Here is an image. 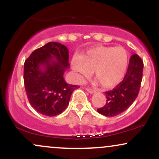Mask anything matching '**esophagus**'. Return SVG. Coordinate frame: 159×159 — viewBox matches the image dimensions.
<instances>
[{
  "mask_svg": "<svg viewBox=\"0 0 159 159\" xmlns=\"http://www.w3.org/2000/svg\"><path fill=\"white\" fill-rule=\"evenodd\" d=\"M86 90L87 91V92L88 93H94L95 92H96V91H95L93 89H92V88H86Z\"/></svg>",
  "mask_w": 159,
  "mask_h": 159,
  "instance_id": "obj_1",
  "label": "esophagus"
}]
</instances>
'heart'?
<instances>
[{"label": "heart", "instance_id": "b5f03b06", "mask_svg": "<svg viewBox=\"0 0 159 159\" xmlns=\"http://www.w3.org/2000/svg\"><path fill=\"white\" fill-rule=\"evenodd\" d=\"M129 57L123 47L96 46L87 50L80 57L72 60V69L79 78L94 77L105 89L116 87L123 80L127 72Z\"/></svg>", "mask_w": 159, "mask_h": 159}]
</instances>
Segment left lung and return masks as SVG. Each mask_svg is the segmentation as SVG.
Masks as SVG:
<instances>
[{"mask_svg": "<svg viewBox=\"0 0 159 159\" xmlns=\"http://www.w3.org/2000/svg\"><path fill=\"white\" fill-rule=\"evenodd\" d=\"M143 69L141 58L138 54H133L123 80L112 90L105 92L106 104L97 109L98 112L104 116H114L127 110L139 93Z\"/></svg>", "mask_w": 159, "mask_h": 159, "instance_id": "8db88e82", "label": "left lung"}]
</instances>
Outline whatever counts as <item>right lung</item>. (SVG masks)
<instances>
[{"label":"right lung","mask_w":159,"mask_h":159,"mask_svg":"<svg viewBox=\"0 0 159 159\" xmlns=\"http://www.w3.org/2000/svg\"><path fill=\"white\" fill-rule=\"evenodd\" d=\"M69 67L68 49L55 42L36 49L25 61V90L29 102L37 112L54 116L68 106L72 92L79 87L69 84L63 78Z\"/></svg>","instance_id":"obj_1"}]
</instances>
